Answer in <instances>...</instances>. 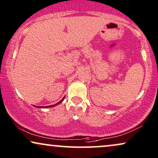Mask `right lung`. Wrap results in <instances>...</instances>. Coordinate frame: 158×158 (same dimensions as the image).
Masks as SVG:
<instances>
[{"instance_id": "add662e5", "label": "right lung", "mask_w": 158, "mask_h": 158, "mask_svg": "<svg viewBox=\"0 0 158 158\" xmlns=\"http://www.w3.org/2000/svg\"><path fill=\"white\" fill-rule=\"evenodd\" d=\"M64 98H63V99H61L60 102H58V103H56V104H54V105H50V106H36V107H38V108H39V107H40V108H45V107H52V106H56V105H57V104H60V103H61V102H62V101H63V100H64Z\"/></svg>"}]
</instances>
